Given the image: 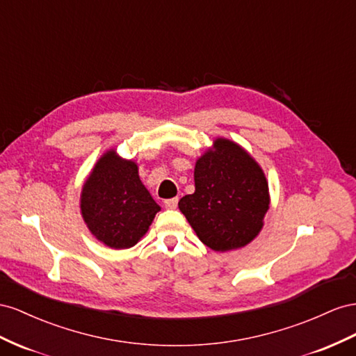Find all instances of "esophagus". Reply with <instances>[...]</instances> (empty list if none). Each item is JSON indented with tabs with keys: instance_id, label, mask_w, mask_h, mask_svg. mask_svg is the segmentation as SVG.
<instances>
[{
	"instance_id": "obj_1",
	"label": "esophagus",
	"mask_w": 356,
	"mask_h": 356,
	"mask_svg": "<svg viewBox=\"0 0 356 356\" xmlns=\"http://www.w3.org/2000/svg\"><path fill=\"white\" fill-rule=\"evenodd\" d=\"M177 202H179V198H170V200L164 201V206L167 209H176L177 207Z\"/></svg>"
}]
</instances>
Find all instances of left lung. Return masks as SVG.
Segmentation results:
<instances>
[{
  "label": "left lung",
  "instance_id": "8db88e82",
  "mask_svg": "<svg viewBox=\"0 0 356 356\" xmlns=\"http://www.w3.org/2000/svg\"><path fill=\"white\" fill-rule=\"evenodd\" d=\"M195 192L179 201L198 238L216 252L248 246L264 227L270 206L268 181L249 152L216 137L194 170Z\"/></svg>",
  "mask_w": 356,
  "mask_h": 356
}]
</instances>
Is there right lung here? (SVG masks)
I'll return each mask as SVG.
<instances>
[{"mask_svg":"<svg viewBox=\"0 0 356 356\" xmlns=\"http://www.w3.org/2000/svg\"><path fill=\"white\" fill-rule=\"evenodd\" d=\"M161 210L140 180L138 165L108 149L90 170L80 194V213L98 241L111 249L136 246Z\"/></svg>","mask_w":356,"mask_h":356,"instance_id":"1","label":"right lung"}]
</instances>
